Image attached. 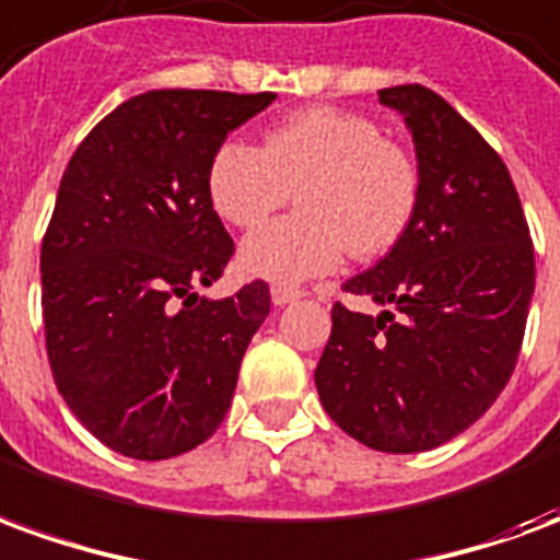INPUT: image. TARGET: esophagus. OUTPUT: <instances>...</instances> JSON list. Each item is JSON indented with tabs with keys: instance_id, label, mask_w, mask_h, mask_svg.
Here are the masks:
<instances>
[{
	"instance_id": "34e87169",
	"label": "esophagus",
	"mask_w": 560,
	"mask_h": 560,
	"mask_svg": "<svg viewBox=\"0 0 560 560\" xmlns=\"http://www.w3.org/2000/svg\"><path fill=\"white\" fill-rule=\"evenodd\" d=\"M269 296H272V303L276 305H291V303H296L300 296H303V291H296V288H281V284H276V288L269 291Z\"/></svg>"
}]
</instances>
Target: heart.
I'll return each instance as SVG.
<instances>
[{
  "label": "heart",
  "instance_id": "b5f03b06",
  "mask_svg": "<svg viewBox=\"0 0 560 560\" xmlns=\"http://www.w3.org/2000/svg\"><path fill=\"white\" fill-rule=\"evenodd\" d=\"M300 212L248 233L240 264L255 279L303 284L399 243L417 207L411 159L363 116L312 107L272 128L264 149L224 140L209 161V203L233 228H257L291 200Z\"/></svg>",
  "mask_w": 560,
  "mask_h": 560
}]
</instances>
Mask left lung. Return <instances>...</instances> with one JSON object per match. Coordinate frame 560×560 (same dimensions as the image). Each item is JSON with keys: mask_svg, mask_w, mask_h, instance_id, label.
Wrapping results in <instances>:
<instances>
[{"mask_svg": "<svg viewBox=\"0 0 560 560\" xmlns=\"http://www.w3.org/2000/svg\"><path fill=\"white\" fill-rule=\"evenodd\" d=\"M417 155V207L399 243L332 305L315 369L324 411L360 444L422 453L480 420L513 375L534 296V248L516 185L486 140L425 86L381 90Z\"/></svg>", "mask_w": 560, "mask_h": 560, "instance_id": "left-lung-1", "label": "left lung"}]
</instances>
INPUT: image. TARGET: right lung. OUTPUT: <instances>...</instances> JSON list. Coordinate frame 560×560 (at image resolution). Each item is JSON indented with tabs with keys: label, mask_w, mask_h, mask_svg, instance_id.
<instances>
[{
	"label": "right lung",
	"mask_w": 560,
	"mask_h": 560,
	"mask_svg": "<svg viewBox=\"0 0 560 560\" xmlns=\"http://www.w3.org/2000/svg\"><path fill=\"white\" fill-rule=\"evenodd\" d=\"M272 102L143 92L104 116L62 173L42 245L47 357L71 413L122 456H183L231 408L269 288L197 293L233 255L207 173L233 128Z\"/></svg>",
	"instance_id": "obj_1"
}]
</instances>
